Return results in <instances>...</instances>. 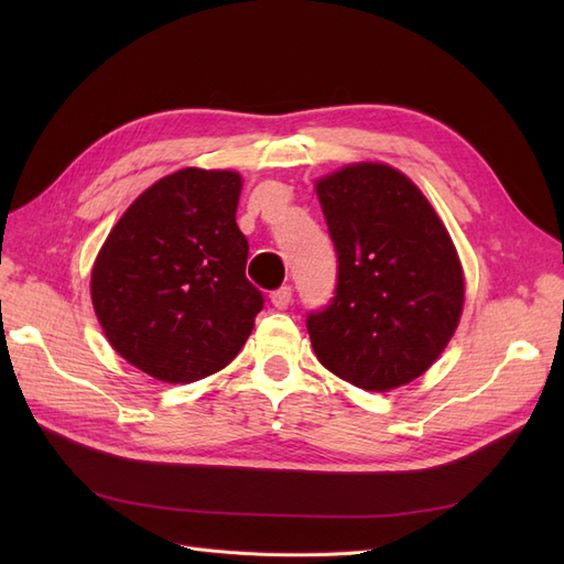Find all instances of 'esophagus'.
Here are the masks:
<instances>
[{
	"label": "esophagus",
	"mask_w": 564,
	"mask_h": 564,
	"mask_svg": "<svg viewBox=\"0 0 564 564\" xmlns=\"http://www.w3.org/2000/svg\"><path fill=\"white\" fill-rule=\"evenodd\" d=\"M270 303L275 305L278 311H286L289 303H292V286H280L278 292H272Z\"/></svg>",
	"instance_id": "1"
}]
</instances>
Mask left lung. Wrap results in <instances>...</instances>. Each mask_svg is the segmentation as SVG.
Masks as SVG:
<instances>
[{"mask_svg":"<svg viewBox=\"0 0 564 564\" xmlns=\"http://www.w3.org/2000/svg\"><path fill=\"white\" fill-rule=\"evenodd\" d=\"M338 256L329 305L305 319L317 360L357 388L414 381L464 311V272L431 202L398 169L350 164L317 181Z\"/></svg>","mask_w":564,"mask_h":564,"instance_id":"left-lung-1","label":"left lung"}]
</instances>
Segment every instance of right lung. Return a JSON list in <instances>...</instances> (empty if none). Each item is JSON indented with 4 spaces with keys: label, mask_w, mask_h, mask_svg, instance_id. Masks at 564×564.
Returning <instances> with one entry per match:
<instances>
[{
    "label": "right lung",
    "mask_w": 564,
    "mask_h": 564,
    "mask_svg": "<svg viewBox=\"0 0 564 564\" xmlns=\"http://www.w3.org/2000/svg\"><path fill=\"white\" fill-rule=\"evenodd\" d=\"M235 172L181 169L135 199L91 272L110 346L164 383H193L232 362L263 308L247 275Z\"/></svg>",
    "instance_id": "obj_1"
}]
</instances>
